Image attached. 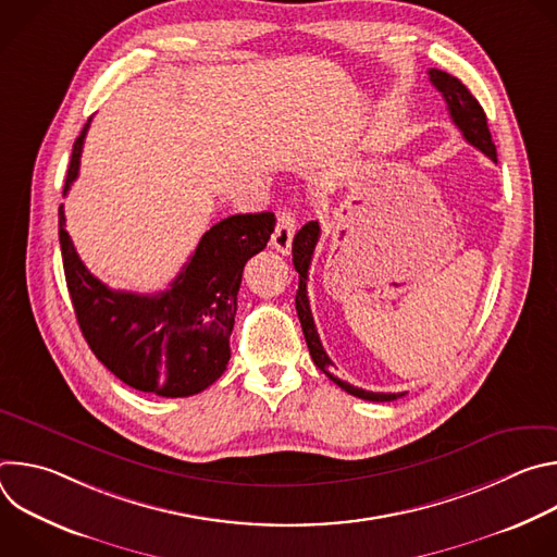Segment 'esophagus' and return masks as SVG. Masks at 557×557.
<instances>
[{
    "label": "esophagus",
    "mask_w": 557,
    "mask_h": 557,
    "mask_svg": "<svg viewBox=\"0 0 557 557\" xmlns=\"http://www.w3.org/2000/svg\"><path fill=\"white\" fill-rule=\"evenodd\" d=\"M295 231H297V220H295V213L293 211H280L277 215V224H275V231L271 235V245L275 251L280 253H288L290 247H293V237H295Z\"/></svg>",
    "instance_id": "34e87169"
}]
</instances>
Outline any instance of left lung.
I'll return each mask as SVG.
<instances>
[{"instance_id": "8db88e82", "label": "left lung", "mask_w": 557, "mask_h": 557, "mask_svg": "<svg viewBox=\"0 0 557 557\" xmlns=\"http://www.w3.org/2000/svg\"><path fill=\"white\" fill-rule=\"evenodd\" d=\"M428 74H430L432 86L443 95V99L447 103V110H449V116H451L454 125L462 132L465 140L469 145H473L475 149H481L485 156H490L494 163H498L496 145L492 140V132H490V125H487V114L481 108V103L473 99V95L458 82L456 76H451L443 70H436V67H430ZM317 240H320V222H317V220L306 222L297 231L295 240H293V264H295V271L299 273V288H297V295H295V308H297L304 339H306V346L310 350V357H312L314 366L320 368L331 381H335L342 389H346L352 396H359V399L376 401V404L399 399V396H404L406 392H396V394L394 392H370V389L355 387V385H350V383H346V381H342L333 374V361L326 355V350L320 342V335H317L310 304H308V290H306L308 269H310V260H312Z\"/></svg>"}]
</instances>
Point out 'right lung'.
<instances>
[{
  "mask_svg": "<svg viewBox=\"0 0 557 557\" xmlns=\"http://www.w3.org/2000/svg\"><path fill=\"white\" fill-rule=\"evenodd\" d=\"M90 121L72 145L63 196L78 176ZM275 215L237 213L202 233L189 262L170 288L138 295L112 290L78 258L59 207V245L65 284L97 359L134 389L191 396L222 376L231 359L228 337L245 264L271 240Z\"/></svg>",
  "mask_w": 557,
  "mask_h": 557,
  "instance_id": "obj_1",
  "label": "right lung"
}]
</instances>
